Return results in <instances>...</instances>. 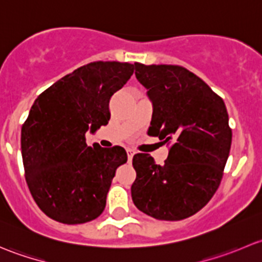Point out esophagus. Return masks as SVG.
Listing matches in <instances>:
<instances>
[{"mask_svg":"<svg viewBox=\"0 0 262 262\" xmlns=\"http://www.w3.org/2000/svg\"><path fill=\"white\" fill-rule=\"evenodd\" d=\"M126 153H128V160L132 161V158H133L134 156V150L130 149V148H128V149H126Z\"/></svg>","mask_w":262,"mask_h":262,"instance_id":"34e87169","label":"esophagus"}]
</instances>
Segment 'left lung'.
<instances>
[{
    "mask_svg": "<svg viewBox=\"0 0 262 262\" xmlns=\"http://www.w3.org/2000/svg\"><path fill=\"white\" fill-rule=\"evenodd\" d=\"M153 105L148 134L171 143L165 165L137 153L132 199L160 221H181L215 194L229 156L232 130L222 97L181 66L134 63Z\"/></svg>",
    "mask_w": 262,
    "mask_h": 262,
    "instance_id": "obj_1",
    "label": "left lung"
}]
</instances>
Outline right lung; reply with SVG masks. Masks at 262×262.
Listing matches in <instances>:
<instances>
[{
  "mask_svg": "<svg viewBox=\"0 0 262 262\" xmlns=\"http://www.w3.org/2000/svg\"><path fill=\"white\" fill-rule=\"evenodd\" d=\"M134 72V64L92 62L53 83L34 101L21 128V155L29 190L49 218L64 224L94 221L105 209L123 147L86 144L110 120V97Z\"/></svg>",
  "mask_w": 262,
  "mask_h": 262,
  "instance_id": "obj_1",
  "label": "right lung"
}]
</instances>
